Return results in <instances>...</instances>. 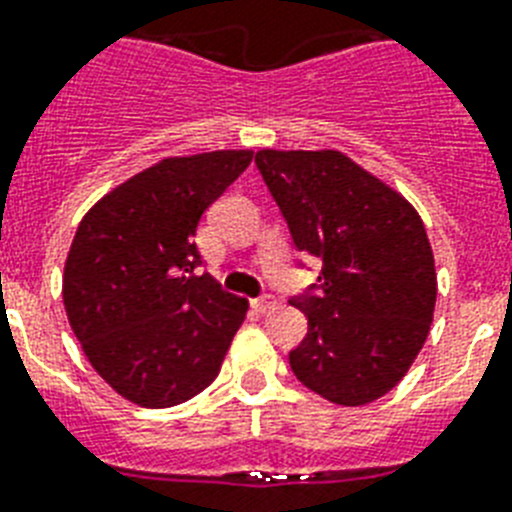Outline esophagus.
<instances>
[{"mask_svg": "<svg viewBox=\"0 0 512 512\" xmlns=\"http://www.w3.org/2000/svg\"><path fill=\"white\" fill-rule=\"evenodd\" d=\"M251 308L256 314H266V311H272L274 308V298L272 295H259V298H253Z\"/></svg>", "mask_w": 512, "mask_h": 512, "instance_id": "1", "label": "esophagus"}]
</instances>
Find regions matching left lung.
<instances>
[{"instance_id":"1","label":"left lung","mask_w":512,"mask_h":512,"mask_svg":"<svg viewBox=\"0 0 512 512\" xmlns=\"http://www.w3.org/2000/svg\"><path fill=\"white\" fill-rule=\"evenodd\" d=\"M293 246L322 261L316 285L293 303L308 332L290 369L337 405L390 392L424 348L437 274L424 222L400 193L340 151L256 154Z\"/></svg>"}]
</instances>
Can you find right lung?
I'll use <instances>...</instances> for the list:
<instances>
[{"mask_svg": "<svg viewBox=\"0 0 512 512\" xmlns=\"http://www.w3.org/2000/svg\"><path fill=\"white\" fill-rule=\"evenodd\" d=\"M251 159L253 151L162 159L78 225L62 280L67 319L96 374L130 403L180 405L222 369L248 301L198 274L196 230Z\"/></svg>", "mask_w": 512, "mask_h": 512, "instance_id": "obj_1", "label": "right lung"}]
</instances>
